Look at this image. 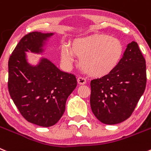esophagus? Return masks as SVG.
Instances as JSON below:
<instances>
[{"mask_svg":"<svg viewBox=\"0 0 151 151\" xmlns=\"http://www.w3.org/2000/svg\"><path fill=\"white\" fill-rule=\"evenodd\" d=\"M77 83H78L79 85H84L86 83V80L83 77H78L77 78Z\"/></svg>","mask_w":151,"mask_h":151,"instance_id":"34e87169","label":"esophagus"}]
</instances>
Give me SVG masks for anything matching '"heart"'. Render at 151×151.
<instances>
[{
    "label": "heart",
    "mask_w": 151,
    "mask_h": 151,
    "mask_svg": "<svg viewBox=\"0 0 151 151\" xmlns=\"http://www.w3.org/2000/svg\"><path fill=\"white\" fill-rule=\"evenodd\" d=\"M124 46L117 38L106 34L89 35L74 39L71 47L63 45L60 58L67 67L80 57L79 65L83 71L93 77H101L110 74L120 63Z\"/></svg>",
    "instance_id": "obj_1"
}]
</instances>
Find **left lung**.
I'll list each match as a JSON object with an SVG mask.
<instances>
[{
    "mask_svg": "<svg viewBox=\"0 0 151 151\" xmlns=\"http://www.w3.org/2000/svg\"><path fill=\"white\" fill-rule=\"evenodd\" d=\"M146 82L145 60L138 44L132 42L110 74L91 81V111L105 124L122 123L133 113Z\"/></svg>",
    "mask_w": 151,
    "mask_h": 151,
    "instance_id": "8db88e82",
    "label": "left lung"
}]
</instances>
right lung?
Masks as SVG:
<instances>
[{
	"mask_svg": "<svg viewBox=\"0 0 151 151\" xmlns=\"http://www.w3.org/2000/svg\"><path fill=\"white\" fill-rule=\"evenodd\" d=\"M53 34H27L8 63V88L14 104L27 122L45 127L58 122L65 110L67 98L77 86L74 74L60 71L48 59L41 57L36 65L28 62L27 52L42 54Z\"/></svg>",
	"mask_w": 151,
	"mask_h": 151,
	"instance_id": "add662e5",
	"label": "right lung"
}]
</instances>
